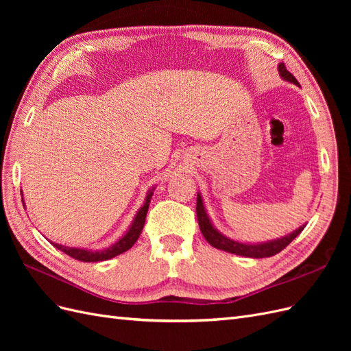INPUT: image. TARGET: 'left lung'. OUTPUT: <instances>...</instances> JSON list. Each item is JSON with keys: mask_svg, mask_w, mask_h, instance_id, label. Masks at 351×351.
<instances>
[{"mask_svg": "<svg viewBox=\"0 0 351 351\" xmlns=\"http://www.w3.org/2000/svg\"><path fill=\"white\" fill-rule=\"evenodd\" d=\"M278 71H280V76L290 82L297 84V86H300L299 82L295 80V77L293 74L285 69L284 62H280L278 64ZM196 214H197V221H199V227L202 234L206 239V241L210 244V246H214L219 250H224L228 253H234L239 254V256H246V258H269L274 256V254L280 253L282 249H285L289 244L300 234L303 231V228L306 226H302L297 228L295 231L290 232L289 236L281 237V239H275L271 241H265V243H258V244H249V243H240L236 240H231L228 237H226L224 234H221V232L212 226V222L206 214L205 206H204V200H202V196L197 193V202H196Z\"/></svg>", "mask_w": 351, "mask_h": 351, "instance_id": "8db88e82", "label": "left lung"}]
</instances>
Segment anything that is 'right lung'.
Listing matches in <instances>:
<instances>
[{"instance_id":"obj_1","label":"right lung","mask_w":351,"mask_h":351,"mask_svg":"<svg viewBox=\"0 0 351 351\" xmlns=\"http://www.w3.org/2000/svg\"><path fill=\"white\" fill-rule=\"evenodd\" d=\"M154 190L155 189H152V190H149V192H147L145 204L139 210H137V214H136V217L132 222L129 231H127L119 241H115L112 246H110L108 249L93 252V250H88V249L62 246V244H57V243H52V241L51 243L54 244V247H57L58 250L64 252L73 259H77V261H82V262H99V261H108V259L119 256V254L129 250L133 246V244L137 241V239H139L141 232L143 230V226H145V219H146L147 209H149V202H151V197L154 195Z\"/></svg>"}]
</instances>
